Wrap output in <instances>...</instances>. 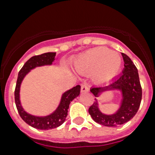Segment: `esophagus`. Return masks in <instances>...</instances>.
<instances>
[{
  "label": "esophagus",
  "instance_id": "34e87169",
  "mask_svg": "<svg viewBox=\"0 0 155 155\" xmlns=\"http://www.w3.org/2000/svg\"><path fill=\"white\" fill-rule=\"evenodd\" d=\"M88 90H89V88H88V87H87V85L86 84H83L81 85V92H88Z\"/></svg>",
  "mask_w": 155,
  "mask_h": 155
}]
</instances>
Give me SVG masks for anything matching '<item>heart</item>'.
I'll return each instance as SVG.
<instances>
[{
  "mask_svg": "<svg viewBox=\"0 0 155 155\" xmlns=\"http://www.w3.org/2000/svg\"><path fill=\"white\" fill-rule=\"evenodd\" d=\"M122 64L120 56L106 47L90 49L80 54L75 62V69L81 72L93 74L99 83L111 80L120 71Z\"/></svg>",
  "mask_w": 155,
  "mask_h": 155,
  "instance_id": "b5f03b06",
  "label": "heart"
}]
</instances>
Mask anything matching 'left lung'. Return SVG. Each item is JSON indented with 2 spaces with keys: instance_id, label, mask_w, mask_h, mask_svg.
Instances as JSON below:
<instances>
[{
  "instance_id": "left-lung-1",
  "label": "left lung",
  "mask_w": 155,
  "mask_h": 155,
  "mask_svg": "<svg viewBox=\"0 0 155 155\" xmlns=\"http://www.w3.org/2000/svg\"><path fill=\"white\" fill-rule=\"evenodd\" d=\"M121 54L125 63L122 74L109 84L92 87L90 89L96 97H99L100 93L108 90H117L122 94L120 107L114 114L106 115L102 113L98 108L97 99L88 108V113L92 119L104 126L113 127L128 122L137 113L142 101V91L137 68L129 56L124 53Z\"/></svg>"
}]
</instances>
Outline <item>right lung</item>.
<instances>
[{
    "mask_svg": "<svg viewBox=\"0 0 155 155\" xmlns=\"http://www.w3.org/2000/svg\"><path fill=\"white\" fill-rule=\"evenodd\" d=\"M55 52H47L39 55L33 56L24 64L18 73V80L16 84L14 91V99L17 109L19 115L25 123L38 130H51L58 127L63 124L68 116L69 104L75 97H77L80 93V86L77 85L71 89L65 92L62 96L61 101L58 108L53 113L46 117H36L29 114L23 109L20 102V87L21 81L30 70L36 67H41L44 65H51L55 59Z\"/></svg>",
    "mask_w": 155,
    "mask_h": 155,
    "instance_id": "obj_1",
    "label": "right lung"
}]
</instances>
